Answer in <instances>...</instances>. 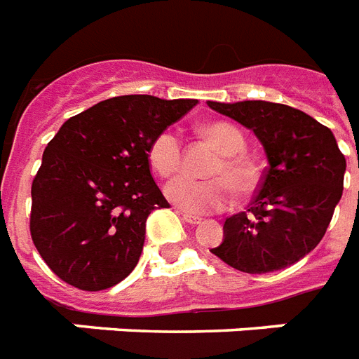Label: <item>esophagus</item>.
I'll return each mask as SVG.
<instances>
[{"mask_svg": "<svg viewBox=\"0 0 359 359\" xmlns=\"http://www.w3.org/2000/svg\"><path fill=\"white\" fill-rule=\"evenodd\" d=\"M177 212L182 216V219H184L186 224H190V225H199L203 222V218H199V216H194V214L190 212H184L182 208H177Z\"/></svg>", "mask_w": 359, "mask_h": 359, "instance_id": "1", "label": "esophagus"}]
</instances>
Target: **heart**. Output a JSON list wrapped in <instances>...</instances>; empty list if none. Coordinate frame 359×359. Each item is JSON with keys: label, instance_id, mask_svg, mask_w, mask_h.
I'll list each match as a JSON object with an SVG mask.
<instances>
[{"label": "heart", "instance_id": "obj_1", "mask_svg": "<svg viewBox=\"0 0 359 359\" xmlns=\"http://www.w3.org/2000/svg\"><path fill=\"white\" fill-rule=\"evenodd\" d=\"M207 135L224 152L208 169L214 179L197 180L179 177L169 182L165 194L175 205L191 214H207L224 210L235 197V188L245 191L255 182V171L240 152L244 151V137L233 124L212 123L207 126ZM149 162L162 177L177 173L182 163V145L173 130H163L149 147Z\"/></svg>", "mask_w": 359, "mask_h": 359}]
</instances>
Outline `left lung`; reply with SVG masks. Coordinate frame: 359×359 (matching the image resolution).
<instances>
[{"instance_id": "left-lung-1", "label": "left lung", "mask_w": 359, "mask_h": 359, "mask_svg": "<svg viewBox=\"0 0 359 359\" xmlns=\"http://www.w3.org/2000/svg\"><path fill=\"white\" fill-rule=\"evenodd\" d=\"M207 104L253 130L268 160L250 208L225 219L224 242L210 251L248 273L294 264L323 240L343 196L346 160L332 130L285 104Z\"/></svg>"}]
</instances>
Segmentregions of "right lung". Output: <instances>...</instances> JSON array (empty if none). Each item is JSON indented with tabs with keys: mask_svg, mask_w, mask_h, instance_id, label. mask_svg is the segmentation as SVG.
Returning a JSON list of instances; mask_svg holds the SVG:
<instances>
[{
	"mask_svg": "<svg viewBox=\"0 0 359 359\" xmlns=\"http://www.w3.org/2000/svg\"><path fill=\"white\" fill-rule=\"evenodd\" d=\"M196 104L126 95L63 123L31 186V238L55 276L104 290L134 270L149 214L169 207L152 179L149 147Z\"/></svg>",
	"mask_w": 359,
	"mask_h": 359,
	"instance_id": "1",
	"label": "right lung"
}]
</instances>
